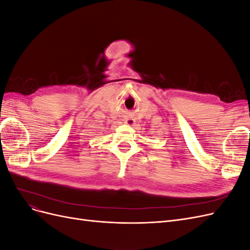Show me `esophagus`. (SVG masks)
Listing matches in <instances>:
<instances>
[{"mask_svg":"<svg viewBox=\"0 0 250 250\" xmlns=\"http://www.w3.org/2000/svg\"><path fill=\"white\" fill-rule=\"evenodd\" d=\"M125 123L128 124V125H130V126H133V125L135 124V121H134L132 118L128 117V118L125 120Z\"/></svg>","mask_w":250,"mask_h":250,"instance_id":"34e87169","label":"esophagus"}]
</instances>
